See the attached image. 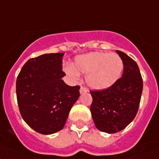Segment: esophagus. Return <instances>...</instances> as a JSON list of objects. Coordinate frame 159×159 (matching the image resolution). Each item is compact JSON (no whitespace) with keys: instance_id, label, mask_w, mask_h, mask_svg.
I'll list each match as a JSON object with an SVG mask.
<instances>
[{"instance_id":"1","label":"esophagus","mask_w":159,"mask_h":159,"mask_svg":"<svg viewBox=\"0 0 159 159\" xmlns=\"http://www.w3.org/2000/svg\"><path fill=\"white\" fill-rule=\"evenodd\" d=\"M80 93L81 94L85 93H87V89H85V88H84V87H82V86H81L80 89Z\"/></svg>"}]
</instances>
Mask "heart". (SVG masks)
Masks as SVG:
<instances>
[{"instance_id":"1","label":"heart","mask_w":159,"mask_h":159,"mask_svg":"<svg viewBox=\"0 0 159 159\" xmlns=\"http://www.w3.org/2000/svg\"><path fill=\"white\" fill-rule=\"evenodd\" d=\"M124 61L116 53L92 52L80 55L75 58L74 66L65 67L67 75L77 79L79 72L87 74L86 82L96 90H105L112 87L121 77Z\"/></svg>"}]
</instances>
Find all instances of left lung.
<instances>
[{
  "label": "left lung",
  "mask_w": 159,
  "mask_h": 159,
  "mask_svg": "<svg viewBox=\"0 0 159 159\" xmlns=\"http://www.w3.org/2000/svg\"><path fill=\"white\" fill-rule=\"evenodd\" d=\"M116 52L124 61L122 77L109 89L90 91V111L96 128L107 133L120 132L134 119L143 89L138 65L126 53Z\"/></svg>",
  "instance_id": "1"
}]
</instances>
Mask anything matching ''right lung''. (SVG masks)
<instances>
[{
    "mask_svg": "<svg viewBox=\"0 0 159 159\" xmlns=\"http://www.w3.org/2000/svg\"><path fill=\"white\" fill-rule=\"evenodd\" d=\"M64 53H47L29 59L16 80L20 114L28 126L44 135L63 128L80 97V86H69L61 78Z\"/></svg>",
    "mask_w": 159,
    "mask_h": 159,
    "instance_id": "right-lung-1",
    "label": "right lung"
}]
</instances>
